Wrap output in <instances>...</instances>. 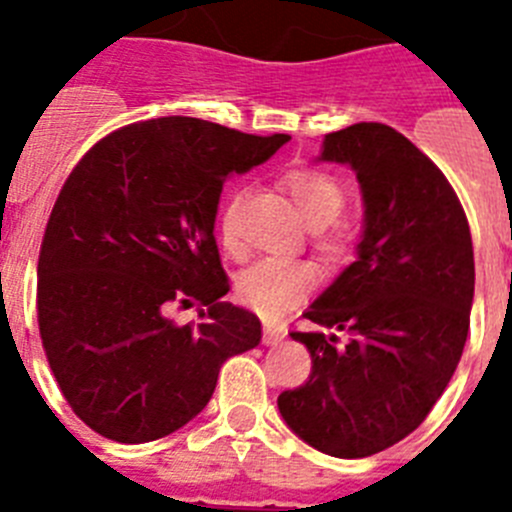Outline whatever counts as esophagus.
Listing matches in <instances>:
<instances>
[{
  "mask_svg": "<svg viewBox=\"0 0 512 512\" xmlns=\"http://www.w3.org/2000/svg\"><path fill=\"white\" fill-rule=\"evenodd\" d=\"M287 336V328L282 323H274V320H264V343L266 346H274L282 338Z\"/></svg>",
  "mask_w": 512,
  "mask_h": 512,
  "instance_id": "esophagus-1",
  "label": "esophagus"
}]
</instances>
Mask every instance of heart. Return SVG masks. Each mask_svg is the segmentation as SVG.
<instances>
[{"mask_svg": "<svg viewBox=\"0 0 512 512\" xmlns=\"http://www.w3.org/2000/svg\"><path fill=\"white\" fill-rule=\"evenodd\" d=\"M282 187L287 189L292 202L300 210L302 220L310 228H325L336 220L346 207V192L341 184L323 169H310L300 166L282 176ZM243 205V189L230 192L228 200L220 207L217 215V233L225 251L238 256L241 243H238V217H241ZM320 246L328 253L343 251V235L341 230H325L320 233ZM318 287V269L307 261L297 259H264L259 264L248 266L238 282L235 292L243 305L253 307L261 315H279L287 310L292 302L305 297L307 292Z\"/></svg>", "mask_w": 512, "mask_h": 512, "instance_id": "heart-1", "label": "heart"}]
</instances>
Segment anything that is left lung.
I'll return each instance as SVG.
<instances>
[{"label": "left lung", "mask_w": 512, "mask_h": 512, "mask_svg": "<svg viewBox=\"0 0 512 512\" xmlns=\"http://www.w3.org/2000/svg\"><path fill=\"white\" fill-rule=\"evenodd\" d=\"M320 161L356 171L364 235L359 259L307 307L318 328L292 330L312 372L277 405L312 449L364 459L413 433L454 377L474 300L472 233L443 171L390 125L328 133Z\"/></svg>", "instance_id": "left-lung-1"}]
</instances>
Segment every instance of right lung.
I'll list each match as a JSON object with an SVG mask.
<instances>
[{
    "label": "right lung",
    "mask_w": 512,
    "mask_h": 512,
    "mask_svg": "<svg viewBox=\"0 0 512 512\" xmlns=\"http://www.w3.org/2000/svg\"><path fill=\"white\" fill-rule=\"evenodd\" d=\"M287 140L174 115L115 130L74 166L40 246L38 325L63 397L99 436L179 431L220 366L259 346V318L220 302L215 215L225 179ZM174 304H200L201 320L174 324Z\"/></svg>",
    "instance_id": "obj_1"
}]
</instances>
